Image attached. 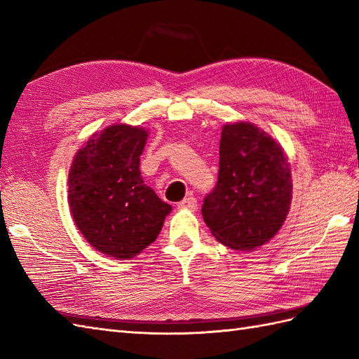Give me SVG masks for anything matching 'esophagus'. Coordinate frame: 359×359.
I'll use <instances>...</instances> for the list:
<instances>
[{"label": "esophagus", "instance_id": "esophagus-1", "mask_svg": "<svg viewBox=\"0 0 359 359\" xmlns=\"http://www.w3.org/2000/svg\"><path fill=\"white\" fill-rule=\"evenodd\" d=\"M179 209H188V210H196L197 209V200L194 197H187L183 198L179 203Z\"/></svg>", "mask_w": 359, "mask_h": 359}]
</instances>
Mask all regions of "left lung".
Returning <instances> with one entry per match:
<instances>
[{
  "instance_id": "obj_1",
  "label": "left lung",
  "mask_w": 359,
  "mask_h": 359,
  "mask_svg": "<svg viewBox=\"0 0 359 359\" xmlns=\"http://www.w3.org/2000/svg\"><path fill=\"white\" fill-rule=\"evenodd\" d=\"M292 180L280 144L252 123L224 124L217 187L201 215L218 243L233 250L267 244L287 219Z\"/></svg>"
}]
</instances>
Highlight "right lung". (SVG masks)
<instances>
[{"instance_id":"right-lung-1","label":"right lung","mask_w":359,"mask_h":359,"mask_svg":"<svg viewBox=\"0 0 359 359\" xmlns=\"http://www.w3.org/2000/svg\"><path fill=\"white\" fill-rule=\"evenodd\" d=\"M147 137L149 130L140 126H107L89 137L69 168L71 217L95 250L115 259L140 255L171 212L141 176Z\"/></svg>"}]
</instances>
